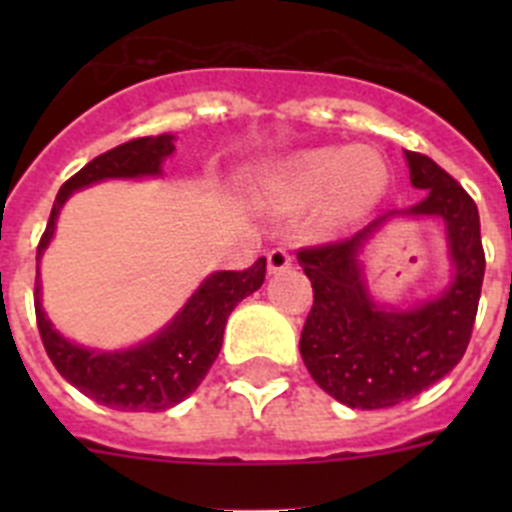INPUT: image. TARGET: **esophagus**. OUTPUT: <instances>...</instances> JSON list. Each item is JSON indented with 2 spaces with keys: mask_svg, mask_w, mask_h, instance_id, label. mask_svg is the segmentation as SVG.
Masks as SVG:
<instances>
[{
  "mask_svg": "<svg viewBox=\"0 0 512 512\" xmlns=\"http://www.w3.org/2000/svg\"><path fill=\"white\" fill-rule=\"evenodd\" d=\"M266 264H269V274H279V271H287L292 266V253L287 248H271L266 253Z\"/></svg>",
  "mask_w": 512,
  "mask_h": 512,
  "instance_id": "esophagus-1",
  "label": "esophagus"
}]
</instances>
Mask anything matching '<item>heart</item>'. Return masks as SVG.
<instances>
[{
  "label": "heart",
  "mask_w": 512,
  "mask_h": 512,
  "mask_svg": "<svg viewBox=\"0 0 512 512\" xmlns=\"http://www.w3.org/2000/svg\"><path fill=\"white\" fill-rule=\"evenodd\" d=\"M387 187V166L372 148H312L259 179V200L271 210H297L323 194L328 223L364 215Z\"/></svg>",
  "instance_id": "1"
}]
</instances>
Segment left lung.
Wrapping results in <instances>:
<instances>
[{
  "label": "left lung",
  "instance_id": "8db88e82",
  "mask_svg": "<svg viewBox=\"0 0 512 512\" xmlns=\"http://www.w3.org/2000/svg\"><path fill=\"white\" fill-rule=\"evenodd\" d=\"M405 161L410 184L425 189L418 205L390 210L346 241L297 253L315 297L300 336L302 361L330 397L356 410L400 405L459 364L485 279L479 212L472 197L433 158L405 151ZM402 214L438 216L452 261L450 284L408 311L377 306L360 266V253L373 233Z\"/></svg>",
  "mask_w": 512,
  "mask_h": 512
}]
</instances>
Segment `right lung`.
Returning <instances> with one entry per match:
<instances>
[{
  "label": "right lung",
  "mask_w": 512,
  "mask_h": 512,
  "mask_svg": "<svg viewBox=\"0 0 512 512\" xmlns=\"http://www.w3.org/2000/svg\"><path fill=\"white\" fill-rule=\"evenodd\" d=\"M174 135H148L135 138L102 153L76 171L69 182L58 189L53 202L51 220L38 246V261L56 233V220L61 207L71 194L104 179H146L161 176V164L174 153ZM266 259L261 256L246 271H215L174 318L158 330L156 336L140 341L138 346L99 351L61 336L53 323L45 318L40 305V282H35V318L45 354L63 379L76 390L92 397L99 405L125 413H158L192 395L212 361L220 354L228 315L243 297L253 295L264 284Z\"/></svg>",
  "instance_id": "1"
}]
</instances>
